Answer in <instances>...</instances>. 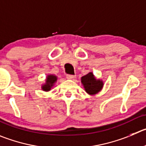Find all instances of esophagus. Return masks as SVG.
I'll return each mask as SVG.
<instances>
[{
	"instance_id": "34e87169",
	"label": "esophagus",
	"mask_w": 146,
	"mask_h": 146,
	"mask_svg": "<svg viewBox=\"0 0 146 146\" xmlns=\"http://www.w3.org/2000/svg\"><path fill=\"white\" fill-rule=\"evenodd\" d=\"M74 75H70V74H67L66 75V78H68V79H73L75 78Z\"/></svg>"
}]
</instances>
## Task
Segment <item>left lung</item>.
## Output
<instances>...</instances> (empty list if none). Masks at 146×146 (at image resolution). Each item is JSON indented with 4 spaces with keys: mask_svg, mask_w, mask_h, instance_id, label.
Here are the masks:
<instances>
[{
    "mask_svg": "<svg viewBox=\"0 0 146 146\" xmlns=\"http://www.w3.org/2000/svg\"><path fill=\"white\" fill-rule=\"evenodd\" d=\"M81 82L84 84L86 92L89 94L98 93L103 86L102 81L95 79L93 73H89L81 78Z\"/></svg>",
    "mask_w": 146,
    "mask_h": 146,
    "instance_id": "8db88e82",
    "label": "left lung"
}]
</instances>
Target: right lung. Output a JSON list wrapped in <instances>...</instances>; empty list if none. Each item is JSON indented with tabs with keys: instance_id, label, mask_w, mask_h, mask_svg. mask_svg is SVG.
Listing matches in <instances>:
<instances>
[{
	"instance_id": "add662e5",
	"label": "right lung",
	"mask_w": 146,
	"mask_h": 146,
	"mask_svg": "<svg viewBox=\"0 0 146 146\" xmlns=\"http://www.w3.org/2000/svg\"><path fill=\"white\" fill-rule=\"evenodd\" d=\"M57 81V77L54 76H52V75H50V76H48L47 78V81H46V84L42 86V89L44 91H50V88L53 86V84H54L55 81Z\"/></svg>"
}]
</instances>
